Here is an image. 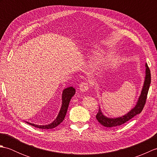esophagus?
I'll list each match as a JSON object with an SVG mask.
<instances>
[{"label": "esophagus", "instance_id": "esophagus-1", "mask_svg": "<svg viewBox=\"0 0 157 157\" xmlns=\"http://www.w3.org/2000/svg\"><path fill=\"white\" fill-rule=\"evenodd\" d=\"M89 87H90V85L88 82H82L81 84H79V90L82 92H86L87 90H88Z\"/></svg>", "mask_w": 157, "mask_h": 157}]
</instances>
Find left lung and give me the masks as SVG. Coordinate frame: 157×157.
I'll return each instance as SVG.
<instances>
[{"instance_id": "left-lung-1", "label": "left lung", "mask_w": 157, "mask_h": 157, "mask_svg": "<svg viewBox=\"0 0 157 157\" xmlns=\"http://www.w3.org/2000/svg\"><path fill=\"white\" fill-rule=\"evenodd\" d=\"M146 78L144 81V84L143 86L142 90L141 92L140 96L138 99V101L136 104L135 107L131 110V111L129 112L128 114L116 119H111L106 117L105 116L102 115L101 109H98V112L96 115V117L98 121L103 126L106 128H113V127L121 125L125 122L128 121L129 120L132 119L134 117L140 114L144 109V106L146 104V98L148 92V90L150 88V84L151 82V71L147 64H146Z\"/></svg>"}]
</instances>
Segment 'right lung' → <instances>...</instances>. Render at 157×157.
Wrapping results in <instances>:
<instances>
[{
    "label": "right lung",
    "instance_id": "right-lung-1",
    "mask_svg": "<svg viewBox=\"0 0 157 157\" xmlns=\"http://www.w3.org/2000/svg\"><path fill=\"white\" fill-rule=\"evenodd\" d=\"M75 90L73 87L67 88L63 90V96H62L63 104H62L61 109L60 110V112L59 113V115L57 116V117H56V119L55 120V121L52 123H51V124L46 125H38L33 124V123H28V122L27 123L29 125L34 126L36 128H40V129H52V128H56V126H58L60 123L64 120L67 111L69 102L71 101V98H72V96L75 94Z\"/></svg>",
    "mask_w": 157,
    "mask_h": 157
}]
</instances>
